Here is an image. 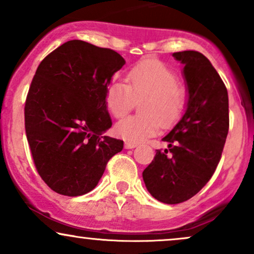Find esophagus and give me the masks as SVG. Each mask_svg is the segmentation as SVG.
I'll return each mask as SVG.
<instances>
[{
    "instance_id": "1",
    "label": "esophagus",
    "mask_w": 254,
    "mask_h": 254,
    "mask_svg": "<svg viewBox=\"0 0 254 254\" xmlns=\"http://www.w3.org/2000/svg\"><path fill=\"white\" fill-rule=\"evenodd\" d=\"M136 143H131V142H125V148L127 149H132V148L136 147Z\"/></svg>"
}]
</instances>
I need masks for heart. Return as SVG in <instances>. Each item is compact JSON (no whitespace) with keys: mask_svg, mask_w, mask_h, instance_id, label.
I'll return each mask as SVG.
<instances>
[{"mask_svg":"<svg viewBox=\"0 0 254 254\" xmlns=\"http://www.w3.org/2000/svg\"><path fill=\"white\" fill-rule=\"evenodd\" d=\"M127 84L112 81L105 92L107 110L116 118L124 117L142 101V116H130L116 124V133L131 143H139L159 131L160 125L174 124L188 103V92L178 82L177 72L166 64L147 60L136 64L127 75Z\"/></svg>","mask_w":254,"mask_h":254,"instance_id":"b5f03b06","label":"heart"}]
</instances>
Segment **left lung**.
Wrapping results in <instances>:
<instances>
[{"mask_svg": "<svg viewBox=\"0 0 254 254\" xmlns=\"http://www.w3.org/2000/svg\"><path fill=\"white\" fill-rule=\"evenodd\" d=\"M173 57L184 65L186 110L162 138L168 149L156 150L142 173L149 193L166 204L190 199L210 180L229 129L228 92L210 61L198 51L174 52Z\"/></svg>", "mask_w": 254, "mask_h": 254, "instance_id": "8db88e82", "label": "left lung"}]
</instances>
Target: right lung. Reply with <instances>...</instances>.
Wrapping results in <instances>:
<instances>
[{
	"label": "right lung",
	"instance_id": "obj_1",
	"mask_svg": "<svg viewBox=\"0 0 254 254\" xmlns=\"http://www.w3.org/2000/svg\"><path fill=\"white\" fill-rule=\"evenodd\" d=\"M125 60L111 49L69 40L40 62L25 104V129L46 185L76 197L92 191L123 141L112 127L105 92Z\"/></svg>",
	"mask_w": 254,
	"mask_h": 254
}]
</instances>
